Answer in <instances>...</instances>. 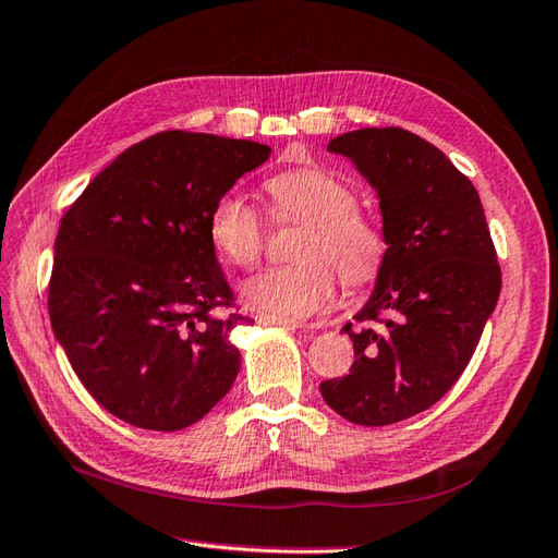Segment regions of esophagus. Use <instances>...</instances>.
I'll list each match as a JSON object with an SVG mask.
<instances>
[{"label":"esophagus","mask_w":558,"mask_h":558,"mask_svg":"<svg viewBox=\"0 0 558 558\" xmlns=\"http://www.w3.org/2000/svg\"><path fill=\"white\" fill-rule=\"evenodd\" d=\"M256 320L262 323V326H282V328H316L318 326V323H314V326H302V323L282 318V316H274V314H256Z\"/></svg>","instance_id":"esophagus-1"}]
</instances>
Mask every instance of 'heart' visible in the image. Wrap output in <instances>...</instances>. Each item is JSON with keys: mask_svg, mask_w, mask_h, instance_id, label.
Here are the masks:
<instances>
[{"mask_svg": "<svg viewBox=\"0 0 558 558\" xmlns=\"http://www.w3.org/2000/svg\"><path fill=\"white\" fill-rule=\"evenodd\" d=\"M280 220H304L290 266L266 268L242 284L244 302L282 318L314 316L335 292V270L347 284L378 276L387 240L383 226L356 206L354 187L323 168H292L266 183ZM209 238L216 252L235 266H252L264 250V220L238 192L211 206Z\"/></svg>", "mask_w": 558, "mask_h": 558, "instance_id": "heart-1", "label": "heart"}]
</instances>
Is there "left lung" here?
Returning a JSON list of instances; mask_svg holds the SVG:
<instances>
[{"instance_id": "1", "label": "left lung", "mask_w": 558, "mask_h": 558, "mask_svg": "<svg viewBox=\"0 0 558 558\" xmlns=\"http://www.w3.org/2000/svg\"><path fill=\"white\" fill-rule=\"evenodd\" d=\"M328 151L352 159L378 192L385 262L366 306L347 323L354 364L320 383L356 425H392L430 409L459 380L501 290V270L473 183L404 128H361Z\"/></svg>"}]
</instances>
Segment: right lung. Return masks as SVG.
Masks as SVG:
<instances>
[{"label": "right lung", "instance_id": "obj_1", "mask_svg": "<svg viewBox=\"0 0 558 558\" xmlns=\"http://www.w3.org/2000/svg\"><path fill=\"white\" fill-rule=\"evenodd\" d=\"M270 157L252 140L166 131L119 154L63 214L49 320L85 390L116 418L173 433L235 383L230 335L252 323L209 238L218 197Z\"/></svg>", "mask_w": 558, "mask_h": 558}]
</instances>
